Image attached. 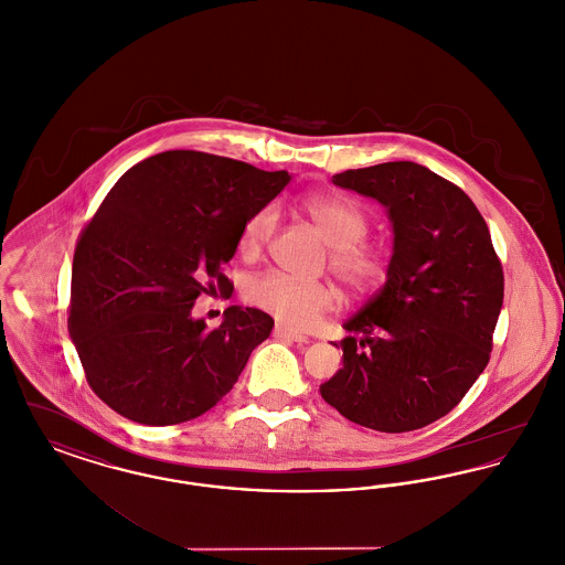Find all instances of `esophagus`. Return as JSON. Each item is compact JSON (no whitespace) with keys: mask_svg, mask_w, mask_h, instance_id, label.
I'll return each instance as SVG.
<instances>
[{"mask_svg":"<svg viewBox=\"0 0 565 565\" xmlns=\"http://www.w3.org/2000/svg\"><path fill=\"white\" fill-rule=\"evenodd\" d=\"M273 334L277 339H288V341H295V343H309V339L305 334H298L295 330H290L286 326H279V323L273 328Z\"/></svg>","mask_w":565,"mask_h":565,"instance_id":"esophagus-1","label":"esophagus"}]
</instances>
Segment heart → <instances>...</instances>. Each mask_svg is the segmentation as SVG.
Masks as SVG:
<instances>
[{"label":"heart","instance_id":"obj_1","mask_svg":"<svg viewBox=\"0 0 565 565\" xmlns=\"http://www.w3.org/2000/svg\"><path fill=\"white\" fill-rule=\"evenodd\" d=\"M302 212L320 228L330 245L328 267L355 298L376 292L390 277L392 256L387 247L366 242L371 222L364 210L341 194H313L302 199ZM277 212L263 207L249 215L239 233V254L258 258L273 239ZM245 300L290 328H307L337 307V290L326 281L298 279L281 270L254 275L245 284Z\"/></svg>","mask_w":565,"mask_h":565}]
</instances>
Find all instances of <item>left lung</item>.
Instances as JSON below:
<instances>
[{
  "instance_id": "left-lung-1",
  "label": "left lung",
  "mask_w": 565,
  "mask_h": 565,
  "mask_svg": "<svg viewBox=\"0 0 565 565\" xmlns=\"http://www.w3.org/2000/svg\"><path fill=\"white\" fill-rule=\"evenodd\" d=\"M332 182L387 207L394 254L385 286L345 323L343 369L320 394L364 428L419 430L461 403L491 358L502 263L472 199L424 164L381 162Z\"/></svg>"
}]
</instances>
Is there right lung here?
I'll use <instances>...</instances> for the list:
<instances>
[{"mask_svg": "<svg viewBox=\"0 0 565 565\" xmlns=\"http://www.w3.org/2000/svg\"><path fill=\"white\" fill-rule=\"evenodd\" d=\"M288 182V171L169 150L111 186L76 243L67 309L84 376L109 408L173 426L233 390L273 318L228 307L210 328L190 311L201 295H231L224 267L243 224Z\"/></svg>", "mask_w": 565, "mask_h": 565, "instance_id": "right-lung-1", "label": "right lung"}]
</instances>
